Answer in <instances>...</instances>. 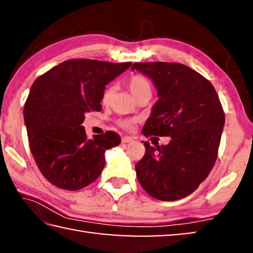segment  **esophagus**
Returning a JSON list of instances; mask_svg holds the SVG:
<instances>
[{"label":"esophagus","mask_w":253,"mask_h":253,"mask_svg":"<svg viewBox=\"0 0 253 253\" xmlns=\"http://www.w3.org/2000/svg\"><path fill=\"white\" fill-rule=\"evenodd\" d=\"M132 140H134V138H132V137H130V136H124L122 138L123 143H130V142H132Z\"/></svg>","instance_id":"obj_1"}]
</instances>
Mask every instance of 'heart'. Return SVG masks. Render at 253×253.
<instances>
[{"label":"heart","instance_id":"b5f03b06","mask_svg":"<svg viewBox=\"0 0 253 253\" xmlns=\"http://www.w3.org/2000/svg\"><path fill=\"white\" fill-rule=\"evenodd\" d=\"M128 88L131 91L132 95L135 97L139 96L140 93H143L145 91H151V84H149L148 79L146 77H144L142 75H135L130 77V79L128 80ZM114 88L113 85H110L104 91V95H102V102L107 104L110 100V97L113 95ZM135 124V119H130V118H124V119H119L118 121V125L125 128V129H130L134 126Z\"/></svg>","mask_w":253,"mask_h":253}]
</instances>
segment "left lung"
Instances as JSON below:
<instances>
[{
	"label": "left lung",
	"mask_w": 253,
	"mask_h": 253,
	"mask_svg": "<svg viewBox=\"0 0 253 253\" xmlns=\"http://www.w3.org/2000/svg\"><path fill=\"white\" fill-rule=\"evenodd\" d=\"M131 69L149 77L160 97L143 134L170 137L168 145L144 143L137 178L157 200L185 198L215 164L225 121L219 96L208 79L182 63L136 62Z\"/></svg>",
	"instance_id": "obj_1"
}]
</instances>
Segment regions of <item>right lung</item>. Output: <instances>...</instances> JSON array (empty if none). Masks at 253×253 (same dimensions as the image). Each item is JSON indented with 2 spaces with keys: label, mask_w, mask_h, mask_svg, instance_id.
<instances>
[{
  "label": "right lung",
  "mask_w": 253,
  "mask_h": 253,
  "mask_svg": "<svg viewBox=\"0 0 253 253\" xmlns=\"http://www.w3.org/2000/svg\"><path fill=\"white\" fill-rule=\"evenodd\" d=\"M130 65L71 59L34 81L24 122L34 161L51 184L77 191L99 177L105 152L121 144V136L106 131L89 139L81 124L87 113L101 110L106 84Z\"/></svg>",
  "instance_id": "right-lung-1"
}]
</instances>
